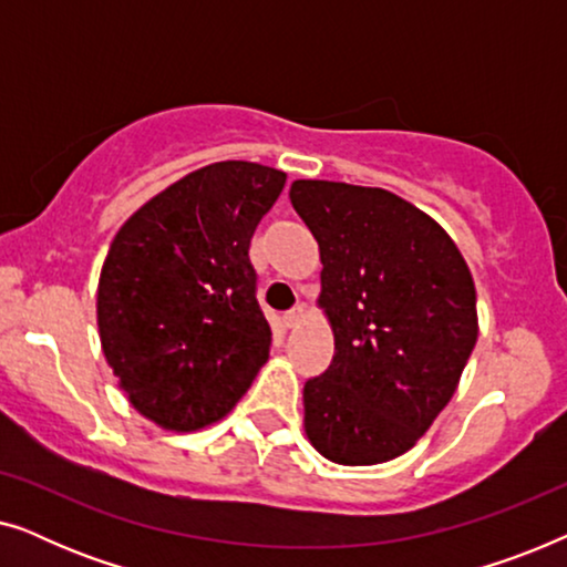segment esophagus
<instances>
[{"label": "esophagus", "mask_w": 567, "mask_h": 567, "mask_svg": "<svg viewBox=\"0 0 567 567\" xmlns=\"http://www.w3.org/2000/svg\"><path fill=\"white\" fill-rule=\"evenodd\" d=\"M305 317H307V309L299 305V307H293L291 312L284 315V324H286V328H297V324L305 320Z\"/></svg>", "instance_id": "1"}]
</instances>
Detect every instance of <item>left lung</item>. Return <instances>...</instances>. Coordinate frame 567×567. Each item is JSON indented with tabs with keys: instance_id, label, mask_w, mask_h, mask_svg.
<instances>
[{
	"instance_id": "obj_1",
	"label": "left lung",
	"mask_w": 567,
	"mask_h": 567,
	"mask_svg": "<svg viewBox=\"0 0 567 567\" xmlns=\"http://www.w3.org/2000/svg\"><path fill=\"white\" fill-rule=\"evenodd\" d=\"M320 245L336 355L305 384V431L348 467L405 454L446 408L477 343L475 281L439 221L384 188L293 181Z\"/></svg>"
}]
</instances>
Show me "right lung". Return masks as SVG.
Here are the masks:
<instances>
[{"mask_svg": "<svg viewBox=\"0 0 567 567\" xmlns=\"http://www.w3.org/2000/svg\"><path fill=\"white\" fill-rule=\"evenodd\" d=\"M286 173L214 162L128 216L97 284L107 367L144 417L188 433L221 421L270 351L250 239Z\"/></svg>", "mask_w": 567, "mask_h": 567, "instance_id": "add662e5", "label": "right lung"}]
</instances>
